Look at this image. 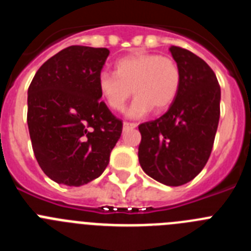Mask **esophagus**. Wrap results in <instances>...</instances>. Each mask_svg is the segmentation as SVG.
I'll use <instances>...</instances> for the list:
<instances>
[{
	"instance_id": "esophagus-1",
	"label": "esophagus",
	"mask_w": 251,
	"mask_h": 251,
	"mask_svg": "<svg viewBox=\"0 0 251 251\" xmlns=\"http://www.w3.org/2000/svg\"><path fill=\"white\" fill-rule=\"evenodd\" d=\"M137 124L136 123H129V122H124L123 123V130L124 132H127V130L133 129V128H136Z\"/></svg>"
}]
</instances>
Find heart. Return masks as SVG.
<instances>
[{
  "mask_svg": "<svg viewBox=\"0 0 251 251\" xmlns=\"http://www.w3.org/2000/svg\"><path fill=\"white\" fill-rule=\"evenodd\" d=\"M99 94L114 112L124 109L130 95H137L127 115L141 118L152 110L162 112L174 103L181 86L176 60L157 54H130L118 59L114 73L98 75Z\"/></svg>",
  "mask_w": 251,
  "mask_h": 251,
  "instance_id": "obj_1",
  "label": "heart"
}]
</instances>
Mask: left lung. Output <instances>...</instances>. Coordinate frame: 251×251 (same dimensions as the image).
<instances>
[{
    "instance_id": "left-lung-1",
    "label": "left lung",
    "mask_w": 251,
    "mask_h": 251,
    "mask_svg": "<svg viewBox=\"0 0 251 251\" xmlns=\"http://www.w3.org/2000/svg\"><path fill=\"white\" fill-rule=\"evenodd\" d=\"M181 70V86L170 109L139 124L142 170L167 186H181L200 174L211 154L220 119L221 90L216 75L201 57L170 48Z\"/></svg>"
}]
</instances>
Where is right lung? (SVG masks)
Segmentation results:
<instances>
[{
	"label": "right lung",
	"instance_id": "add662e5",
	"mask_svg": "<svg viewBox=\"0 0 251 251\" xmlns=\"http://www.w3.org/2000/svg\"><path fill=\"white\" fill-rule=\"evenodd\" d=\"M109 50L69 46L45 61L27 92V126L37 163L56 183L81 186L98 178L123 123L99 94Z\"/></svg>",
	"mask_w": 251,
	"mask_h": 251
}]
</instances>
